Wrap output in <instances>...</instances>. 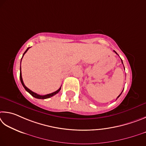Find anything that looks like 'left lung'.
<instances>
[{
  "mask_svg": "<svg viewBox=\"0 0 146 146\" xmlns=\"http://www.w3.org/2000/svg\"><path fill=\"white\" fill-rule=\"evenodd\" d=\"M114 52H115V53L117 54V52H115V50H114ZM121 61H122V64H123V63H122V60H121ZM122 91H123V90H122ZM122 92H121V94H122ZM121 94H120V95H119V96L118 97H117V98H119V97H120V96H121Z\"/></svg>",
  "mask_w": 146,
  "mask_h": 146,
  "instance_id": "obj_1",
  "label": "left lung"
}]
</instances>
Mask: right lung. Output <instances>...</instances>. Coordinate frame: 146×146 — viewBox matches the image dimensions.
I'll return each mask as SVG.
<instances>
[{"instance_id": "right-lung-1", "label": "right lung", "mask_w": 146, "mask_h": 146, "mask_svg": "<svg viewBox=\"0 0 146 146\" xmlns=\"http://www.w3.org/2000/svg\"><path fill=\"white\" fill-rule=\"evenodd\" d=\"M30 47H28L27 48V50L25 51V52L24 53V54H23V56H22V58H23V56H24V55L25 54V52H27V51L28 50V49H29ZM22 59H21V61H22ZM20 64H21V62H20ZM20 81H21V83H22V85H23V86H24V88L25 89V90H26L27 92H29L31 95L32 96H33L34 97V98H37V99H47V98H50V97H52L53 96H54V95H56V94H58L59 92L60 91V90H61V87L58 89V90H56V92H52V93H51V94H47V95H45V96H40V95H39V94H37L36 93H35V92H33V91H31V90H29V88H28L27 87H26V86H25V85H24V82H23V80H22V72H21V65H20Z\"/></svg>"}]
</instances>
